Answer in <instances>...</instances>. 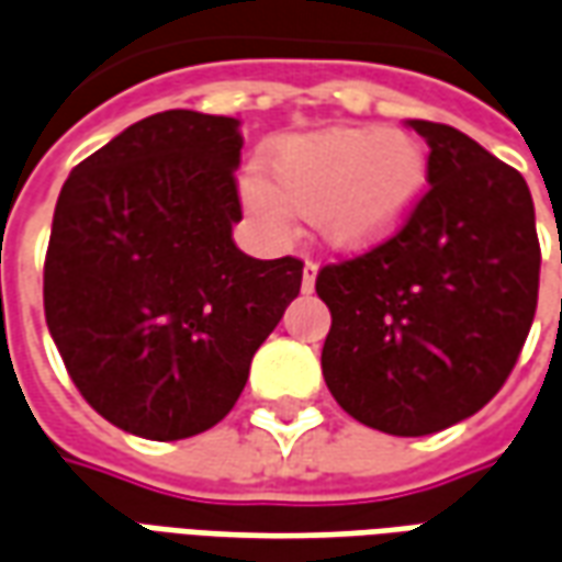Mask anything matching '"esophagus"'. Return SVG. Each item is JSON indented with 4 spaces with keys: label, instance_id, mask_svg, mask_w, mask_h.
<instances>
[{
    "label": "esophagus",
    "instance_id": "obj_1",
    "mask_svg": "<svg viewBox=\"0 0 562 562\" xmlns=\"http://www.w3.org/2000/svg\"><path fill=\"white\" fill-rule=\"evenodd\" d=\"M316 273H318L316 261H306L304 280H301V289H304V292H313V289H316Z\"/></svg>",
    "mask_w": 562,
    "mask_h": 562
}]
</instances>
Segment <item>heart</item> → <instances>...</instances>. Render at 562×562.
I'll return each mask as SVG.
<instances>
[{
  "label": "heart",
  "instance_id": "b5f03b06",
  "mask_svg": "<svg viewBox=\"0 0 562 562\" xmlns=\"http://www.w3.org/2000/svg\"><path fill=\"white\" fill-rule=\"evenodd\" d=\"M261 173L265 183H246V201L261 220H280V203L313 213L325 244L358 252L409 220L427 186V156L403 132L340 126L273 140Z\"/></svg>",
  "mask_w": 562,
  "mask_h": 562
}]
</instances>
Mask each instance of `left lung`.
Masks as SVG:
<instances>
[{"mask_svg":"<svg viewBox=\"0 0 562 562\" xmlns=\"http://www.w3.org/2000/svg\"><path fill=\"white\" fill-rule=\"evenodd\" d=\"M427 140V192L389 240L325 265L322 373L367 427L427 436L482 409L530 334L542 249L530 189L512 165L442 123Z\"/></svg>","mask_w":562,"mask_h":562,"instance_id":"8db88e82","label":"left lung"}]
</instances>
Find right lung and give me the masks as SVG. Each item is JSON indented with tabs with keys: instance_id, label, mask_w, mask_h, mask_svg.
<instances>
[{
	"instance_id": "1",
	"label": "right lung",
	"mask_w": 562,
	"mask_h": 562,
	"mask_svg": "<svg viewBox=\"0 0 562 562\" xmlns=\"http://www.w3.org/2000/svg\"><path fill=\"white\" fill-rule=\"evenodd\" d=\"M234 116L165 111L68 173L44 258V316L95 413L144 439L220 424L301 292V258H249Z\"/></svg>"
}]
</instances>
